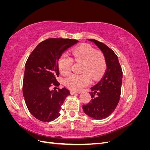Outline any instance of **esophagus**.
<instances>
[{"instance_id": "esophagus-1", "label": "esophagus", "mask_w": 150, "mask_h": 150, "mask_svg": "<svg viewBox=\"0 0 150 150\" xmlns=\"http://www.w3.org/2000/svg\"><path fill=\"white\" fill-rule=\"evenodd\" d=\"M70 93H71V95H74V94H78V93L76 92V91H71Z\"/></svg>"}]
</instances>
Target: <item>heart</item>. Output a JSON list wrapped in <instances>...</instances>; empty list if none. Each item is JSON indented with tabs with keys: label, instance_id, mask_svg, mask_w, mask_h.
Here are the masks:
<instances>
[{
	"label": "heart",
	"instance_id": "1",
	"mask_svg": "<svg viewBox=\"0 0 150 150\" xmlns=\"http://www.w3.org/2000/svg\"><path fill=\"white\" fill-rule=\"evenodd\" d=\"M72 59L62 54L57 62L59 70L62 75H67L71 71L73 60L83 62L82 74H71L65 80V85L73 91H78L88 85L91 78L93 81L100 79L106 70V61L104 54L97 51L89 45L83 44L72 50Z\"/></svg>",
	"mask_w": 150,
	"mask_h": 150
}]
</instances>
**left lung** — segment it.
<instances>
[{
  "instance_id": "obj_1",
  "label": "left lung",
  "mask_w": 150,
  "mask_h": 150,
  "mask_svg": "<svg viewBox=\"0 0 150 150\" xmlns=\"http://www.w3.org/2000/svg\"><path fill=\"white\" fill-rule=\"evenodd\" d=\"M93 42L101 50L106 61V71L101 81L91 88L89 93L92 99L83 110L89 117L103 120L115 111L119 103L121 91L122 72L118 58L112 49L103 42L94 39Z\"/></svg>"
}]
</instances>
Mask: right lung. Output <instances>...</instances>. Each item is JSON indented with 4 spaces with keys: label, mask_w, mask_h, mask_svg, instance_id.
<instances>
[{
    "label": "right lung",
    "mask_w": 150,
    "mask_h": 150,
    "mask_svg": "<svg viewBox=\"0 0 150 150\" xmlns=\"http://www.w3.org/2000/svg\"><path fill=\"white\" fill-rule=\"evenodd\" d=\"M76 39L50 38L39 43L26 61L23 80V96L30 114L41 121H52L60 116L66 98V88L51 90L59 86L57 62L66 50L78 43Z\"/></svg>",
    "instance_id": "obj_1"
}]
</instances>
